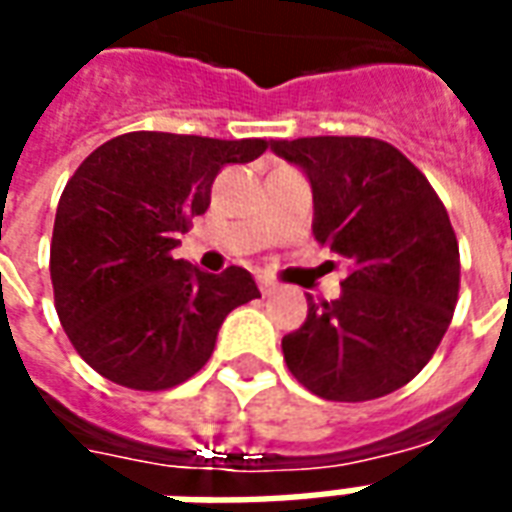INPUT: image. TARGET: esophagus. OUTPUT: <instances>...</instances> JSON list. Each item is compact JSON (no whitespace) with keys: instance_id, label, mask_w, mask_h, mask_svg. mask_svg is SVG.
I'll list each match as a JSON object with an SVG mask.
<instances>
[{"instance_id":"1","label":"esophagus","mask_w":512,"mask_h":512,"mask_svg":"<svg viewBox=\"0 0 512 512\" xmlns=\"http://www.w3.org/2000/svg\"><path fill=\"white\" fill-rule=\"evenodd\" d=\"M257 287H260V293H263V295H271L279 285H276V282H274V279H271V276L260 274V276H257Z\"/></svg>"}]
</instances>
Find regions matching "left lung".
<instances>
[{
    "mask_svg": "<svg viewBox=\"0 0 512 512\" xmlns=\"http://www.w3.org/2000/svg\"><path fill=\"white\" fill-rule=\"evenodd\" d=\"M312 181L314 238L350 260L336 301L314 304L282 339L287 369L328 401L399 391L453 320L458 241L429 179L396 146L361 135L276 140Z\"/></svg>",
    "mask_w": 512,
    "mask_h": 512,
    "instance_id": "obj_1",
    "label": "left lung"
}]
</instances>
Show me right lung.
Instances as JSON below:
<instances>
[{
    "instance_id": "obj_1",
    "label": "right lung",
    "mask_w": 512,
    "mask_h": 512,
    "mask_svg": "<svg viewBox=\"0 0 512 512\" xmlns=\"http://www.w3.org/2000/svg\"><path fill=\"white\" fill-rule=\"evenodd\" d=\"M268 146L140 130L78 165L56 208L51 285L59 323L94 372L132 391L176 388L206 366L227 314L260 298L246 268L206 274L173 249L206 214L219 170Z\"/></svg>"
}]
</instances>
